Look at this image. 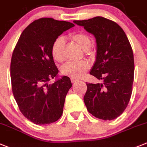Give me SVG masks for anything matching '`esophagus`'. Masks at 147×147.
<instances>
[{
	"mask_svg": "<svg viewBox=\"0 0 147 147\" xmlns=\"http://www.w3.org/2000/svg\"><path fill=\"white\" fill-rule=\"evenodd\" d=\"M71 81L72 83H74V82L79 81V80H77V79H76V78H71Z\"/></svg>",
	"mask_w": 147,
	"mask_h": 147,
	"instance_id": "1",
	"label": "esophagus"
}]
</instances>
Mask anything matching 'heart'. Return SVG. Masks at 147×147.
Here are the masks:
<instances>
[{
	"label": "heart",
	"instance_id": "1",
	"mask_svg": "<svg viewBox=\"0 0 147 147\" xmlns=\"http://www.w3.org/2000/svg\"><path fill=\"white\" fill-rule=\"evenodd\" d=\"M69 39L73 43L86 51V53H89V49L91 47V39L87 34L82 32H72L68 36ZM65 46V40L62 37H58L53 41L51 47V54L55 61L61 62L64 60V49ZM90 67L88 61H83L74 62L68 61L61 67V73L64 76H70L71 78L82 77Z\"/></svg>",
	"mask_w": 147,
	"mask_h": 147
}]
</instances>
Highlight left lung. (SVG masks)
<instances>
[{"label": "left lung", "instance_id": "obj_1", "mask_svg": "<svg viewBox=\"0 0 147 147\" xmlns=\"http://www.w3.org/2000/svg\"><path fill=\"white\" fill-rule=\"evenodd\" d=\"M74 22L96 38V59L90 74L103 82L86 84L84 102L96 118L114 120L126 109L132 92L135 65L129 41L116 22L106 18Z\"/></svg>", "mask_w": 147, "mask_h": 147}]
</instances>
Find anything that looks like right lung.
Listing matches in <instances>:
<instances>
[{"label": "right lung", "mask_w": 147, "mask_h": 147, "mask_svg": "<svg viewBox=\"0 0 147 147\" xmlns=\"http://www.w3.org/2000/svg\"><path fill=\"white\" fill-rule=\"evenodd\" d=\"M68 21L41 18L21 33L12 55L10 76L14 97L22 115L37 125L54 123L63 112L65 96L72 86L67 76L47 84L57 75L51 47Z\"/></svg>", "instance_id": "add662e5"}]
</instances>
